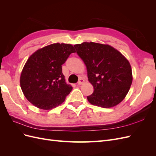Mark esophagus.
Returning <instances> with one entry per match:
<instances>
[{"instance_id": "1", "label": "esophagus", "mask_w": 156, "mask_h": 156, "mask_svg": "<svg viewBox=\"0 0 156 156\" xmlns=\"http://www.w3.org/2000/svg\"><path fill=\"white\" fill-rule=\"evenodd\" d=\"M84 83V80L83 78H81V79H79L77 83H78V84H79V85H81V84H83Z\"/></svg>"}]
</instances>
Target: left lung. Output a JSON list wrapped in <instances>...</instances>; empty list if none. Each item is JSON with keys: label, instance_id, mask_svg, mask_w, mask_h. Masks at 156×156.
<instances>
[{"label": "left lung", "instance_id": "obj_1", "mask_svg": "<svg viewBox=\"0 0 156 156\" xmlns=\"http://www.w3.org/2000/svg\"><path fill=\"white\" fill-rule=\"evenodd\" d=\"M86 65L88 79L94 87L88 101L103 108L114 107L125 98L132 83L129 62L108 45L84 42L74 45Z\"/></svg>", "mask_w": 156, "mask_h": 156}]
</instances>
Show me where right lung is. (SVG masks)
Segmentation results:
<instances>
[{
  "mask_svg": "<svg viewBox=\"0 0 156 156\" xmlns=\"http://www.w3.org/2000/svg\"><path fill=\"white\" fill-rule=\"evenodd\" d=\"M75 50L71 44H53L33 53L20 77L22 91L32 104L44 110L62 103L72 90L66 84L62 65Z\"/></svg>",
  "mask_w": 156,
  "mask_h": 156,
  "instance_id": "add662e5",
  "label": "right lung"
}]
</instances>
